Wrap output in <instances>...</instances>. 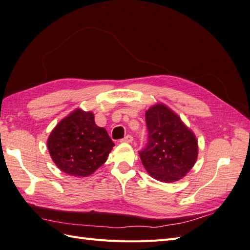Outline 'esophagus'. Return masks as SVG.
I'll return each instance as SVG.
<instances>
[{
    "label": "esophagus",
    "instance_id": "34e87169",
    "mask_svg": "<svg viewBox=\"0 0 250 250\" xmlns=\"http://www.w3.org/2000/svg\"><path fill=\"white\" fill-rule=\"evenodd\" d=\"M133 142V137L131 135H126L125 138L120 140V143H125V144H130Z\"/></svg>",
    "mask_w": 250,
    "mask_h": 250
}]
</instances>
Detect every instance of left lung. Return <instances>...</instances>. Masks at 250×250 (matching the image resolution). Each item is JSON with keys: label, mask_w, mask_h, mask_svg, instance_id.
Returning a JSON list of instances; mask_svg holds the SVG:
<instances>
[{"label": "left lung", "mask_w": 250, "mask_h": 250, "mask_svg": "<svg viewBox=\"0 0 250 250\" xmlns=\"http://www.w3.org/2000/svg\"><path fill=\"white\" fill-rule=\"evenodd\" d=\"M149 142L139 155L146 172L163 183H174L193 167L198 145L195 134L178 115L164 104L146 111Z\"/></svg>", "instance_id": "obj_1"}]
</instances>
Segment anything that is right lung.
<instances>
[{"mask_svg": "<svg viewBox=\"0 0 250 250\" xmlns=\"http://www.w3.org/2000/svg\"><path fill=\"white\" fill-rule=\"evenodd\" d=\"M114 143L91 111L76 108L61 119L47 139L49 155L62 172L86 177L104 165Z\"/></svg>", "mask_w": 250, "mask_h": 250, "instance_id": "obj_1", "label": "right lung"}]
</instances>
